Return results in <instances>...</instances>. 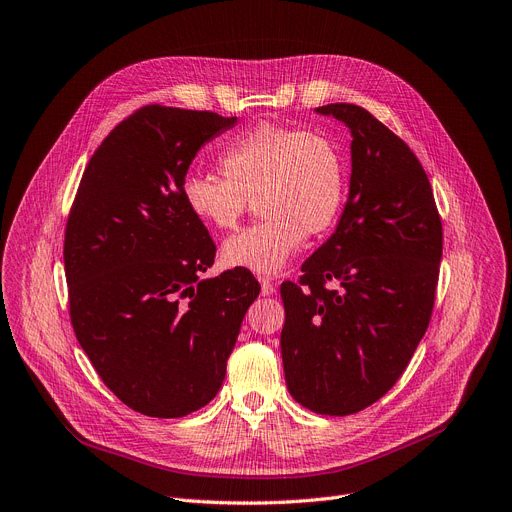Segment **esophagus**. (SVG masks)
Returning a JSON list of instances; mask_svg holds the SVG:
<instances>
[{
    "label": "esophagus",
    "instance_id": "esophagus-1",
    "mask_svg": "<svg viewBox=\"0 0 512 512\" xmlns=\"http://www.w3.org/2000/svg\"><path fill=\"white\" fill-rule=\"evenodd\" d=\"M259 284H261V295L263 297H270V295H274V280L272 278H268V276H259Z\"/></svg>",
    "mask_w": 512,
    "mask_h": 512
}]
</instances>
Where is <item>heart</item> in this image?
Segmentation results:
<instances>
[{
  "mask_svg": "<svg viewBox=\"0 0 512 512\" xmlns=\"http://www.w3.org/2000/svg\"><path fill=\"white\" fill-rule=\"evenodd\" d=\"M223 177L190 173L186 209L205 226L232 230L257 201L255 226L228 238L221 257L232 268L276 274L303 244L322 236L343 211L347 165L335 140L320 131L263 123L242 133L219 157Z\"/></svg>",
  "mask_w": 512,
  "mask_h": 512,
  "instance_id": "b5f03b06",
  "label": "heart"
}]
</instances>
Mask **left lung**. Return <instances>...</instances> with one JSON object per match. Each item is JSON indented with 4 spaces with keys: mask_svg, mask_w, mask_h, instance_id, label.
<instances>
[{
    "mask_svg": "<svg viewBox=\"0 0 512 512\" xmlns=\"http://www.w3.org/2000/svg\"><path fill=\"white\" fill-rule=\"evenodd\" d=\"M316 113L351 129L349 198L299 282L280 286V347L295 402L347 416L379 402L425 335L443 230L429 177L402 138L362 106Z\"/></svg>",
    "mask_w": 512,
    "mask_h": 512,
    "instance_id": "left-lung-1",
    "label": "left lung"
}]
</instances>
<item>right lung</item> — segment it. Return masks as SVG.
I'll return each instance as SVG.
<instances>
[{"mask_svg": "<svg viewBox=\"0 0 512 512\" xmlns=\"http://www.w3.org/2000/svg\"><path fill=\"white\" fill-rule=\"evenodd\" d=\"M234 123L142 106L94 152L66 221L75 337L104 385L146 416L180 418L211 402L259 295L244 268L201 278L215 242L182 201L196 152Z\"/></svg>", "mask_w": 512, "mask_h": 512, "instance_id": "1", "label": "right lung"}]
</instances>
